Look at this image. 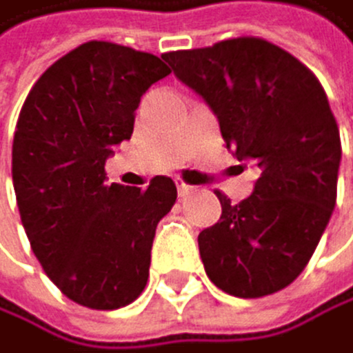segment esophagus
Wrapping results in <instances>:
<instances>
[{
    "label": "esophagus",
    "instance_id": "1",
    "mask_svg": "<svg viewBox=\"0 0 353 353\" xmlns=\"http://www.w3.org/2000/svg\"><path fill=\"white\" fill-rule=\"evenodd\" d=\"M175 184H178V193H180V197H186L189 193H193V186H191V184H186V182H182V180H178Z\"/></svg>",
    "mask_w": 353,
    "mask_h": 353
}]
</instances>
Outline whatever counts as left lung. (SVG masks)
Listing matches in <instances>:
<instances>
[{"mask_svg":"<svg viewBox=\"0 0 353 353\" xmlns=\"http://www.w3.org/2000/svg\"><path fill=\"white\" fill-rule=\"evenodd\" d=\"M162 59L208 103L237 160L259 171L250 197L230 204L197 237L219 290L259 299L303 272L336 204L341 134L319 79L296 57L259 37Z\"/></svg>","mask_w":353,"mask_h":353,"instance_id":"left-lung-1","label":"left lung"}]
</instances>
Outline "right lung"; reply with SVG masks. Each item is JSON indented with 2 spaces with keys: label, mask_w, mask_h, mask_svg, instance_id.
I'll use <instances>...</instances> for the list:
<instances>
[{
  "label": "right lung",
  "mask_w": 353,
  "mask_h": 353,
  "mask_svg": "<svg viewBox=\"0 0 353 353\" xmlns=\"http://www.w3.org/2000/svg\"><path fill=\"white\" fill-rule=\"evenodd\" d=\"M162 59L110 41H88L50 65L19 112L12 184L30 248L74 303L118 310L149 279L158 221L178 189L156 175L145 191L107 184L105 160L134 134L153 83L169 77Z\"/></svg>",
  "instance_id": "1"
}]
</instances>
